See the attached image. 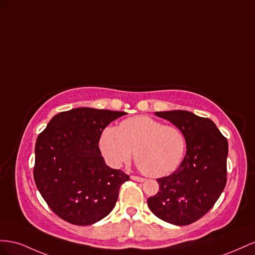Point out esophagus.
Listing matches in <instances>:
<instances>
[{
	"label": "esophagus",
	"instance_id": "obj_1",
	"mask_svg": "<svg viewBox=\"0 0 255 255\" xmlns=\"http://www.w3.org/2000/svg\"><path fill=\"white\" fill-rule=\"evenodd\" d=\"M130 178H131L132 180H136V181H140V183H142V181H144L145 179L142 178V177H139V176H134V175H131L130 176Z\"/></svg>",
	"mask_w": 255,
	"mask_h": 255
}]
</instances>
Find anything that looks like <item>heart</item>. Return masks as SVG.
Segmentation results:
<instances>
[{"label": "heart", "instance_id": "1", "mask_svg": "<svg viewBox=\"0 0 255 255\" xmlns=\"http://www.w3.org/2000/svg\"><path fill=\"white\" fill-rule=\"evenodd\" d=\"M99 149L107 163L121 168L133 155L137 166L151 177L168 175L179 165L186 139L177 127L162 125L149 116H134L118 127H107L99 136Z\"/></svg>", "mask_w": 255, "mask_h": 255}]
</instances>
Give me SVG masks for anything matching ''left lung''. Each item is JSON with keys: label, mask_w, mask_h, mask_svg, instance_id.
Returning <instances> with one entry per match:
<instances>
[{"label": "left lung", "mask_w": 255, "mask_h": 255, "mask_svg": "<svg viewBox=\"0 0 255 255\" xmlns=\"http://www.w3.org/2000/svg\"><path fill=\"white\" fill-rule=\"evenodd\" d=\"M155 115L183 132L187 150L176 171L157 179L159 191L148 198L147 205L165 222L191 224L214 206L227 184L228 140L212 120L192 112L173 110Z\"/></svg>", "instance_id": "1"}]
</instances>
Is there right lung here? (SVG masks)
<instances>
[{"instance_id":"obj_1","label":"right lung","mask_w":255,"mask_h":255,"mask_svg":"<svg viewBox=\"0 0 255 255\" xmlns=\"http://www.w3.org/2000/svg\"><path fill=\"white\" fill-rule=\"evenodd\" d=\"M125 112L76 108L54 115L35 145L34 179L63 220L91 225L112 212L129 176L108 166L98 147L103 130Z\"/></svg>"}]
</instances>
